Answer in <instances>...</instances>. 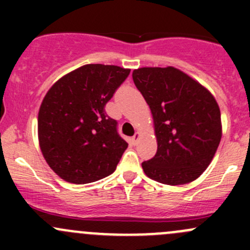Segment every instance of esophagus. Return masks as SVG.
Here are the masks:
<instances>
[{
  "mask_svg": "<svg viewBox=\"0 0 250 250\" xmlns=\"http://www.w3.org/2000/svg\"><path fill=\"white\" fill-rule=\"evenodd\" d=\"M139 138H140V134H139V133H135V134L133 135V138H132V143H133V145H137L138 141H139Z\"/></svg>",
  "mask_w": 250,
  "mask_h": 250,
  "instance_id": "esophagus-1",
  "label": "esophagus"
}]
</instances>
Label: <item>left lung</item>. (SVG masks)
I'll return each instance as SVG.
<instances>
[{"label":"left lung","mask_w":250,"mask_h":250,"mask_svg":"<svg viewBox=\"0 0 250 250\" xmlns=\"http://www.w3.org/2000/svg\"><path fill=\"white\" fill-rule=\"evenodd\" d=\"M133 81L150 106L157 152L141 163L148 178L184 185L207 169L221 139V116L215 98L175 67H141Z\"/></svg>","instance_id":"8db88e82"}]
</instances>
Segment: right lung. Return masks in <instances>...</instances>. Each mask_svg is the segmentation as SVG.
<instances>
[{
  "instance_id": "right-lung-1",
  "label": "right lung",
  "mask_w": 250,
  "mask_h": 250,
  "mask_svg": "<svg viewBox=\"0 0 250 250\" xmlns=\"http://www.w3.org/2000/svg\"><path fill=\"white\" fill-rule=\"evenodd\" d=\"M129 72L115 65H83L47 92L39 111L40 147L65 181L88 184L115 172L128 144L105 105Z\"/></svg>"
}]
</instances>
